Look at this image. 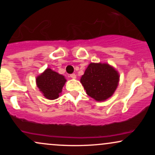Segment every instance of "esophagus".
<instances>
[{
    "label": "esophagus",
    "mask_w": 155,
    "mask_h": 155,
    "mask_svg": "<svg viewBox=\"0 0 155 155\" xmlns=\"http://www.w3.org/2000/svg\"><path fill=\"white\" fill-rule=\"evenodd\" d=\"M70 77L72 78V79H76V76L75 74H70Z\"/></svg>",
    "instance_id": "obj_1"
}]
</instances>
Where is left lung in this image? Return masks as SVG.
Instances as JSON below:
<instances>
[{"instance_id":"obj_1","label":"left lung","mask_w":155,"mask_h":155,"mask_svg":"<svg viewBox=\"0 0 155 155\" xmlns=\"http://www.w3.org/2000/svg\"><path fill=\"white\" fill-rule=\"evenodd\" d=\"M119 79L117 71L108 64L90 63L80 81L89 96L102 101L113 95Z\"/></svg>"}]
</instances>
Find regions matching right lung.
<instances>
[{
	"label": "right lung",
	"instance_id": "right-lung-1",
	"mask_svg": "<svg viewBox=\"0 0 155 155\" xmlns=\"http://www.w3.org/2000/svg\"><path fill=\"white\" fill-rule=\"evenodd\" d=\"M65 81L66 79L63 75L50 68H47L36 78V84L39 90L44 97L49 100H54L59 97Z\"/></svg>",
	"mask_w": 155,
	"mask_h": 155
}]
</instances>
